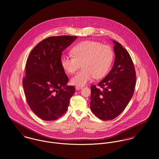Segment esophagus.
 <instances>
[{
    "instance_id": "34e87169",
    "label": "esophagus",
    "mask_w": 159,
    "mask_h": 159,
    "mask_svg": "<svg viewBox=\"0 0 159 159\" xmlns=\"http://www.w3.org/2000/svg\"><path fill=\"white\" fill-rule=\"evenodd\" d=\"M82 88H83V86H76V90H80V89H81Z\"/></svg>"
}]
</instances>
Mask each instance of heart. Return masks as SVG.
<instances>
[{
    "label": "heart",
    "instance_id": "heart-1",
    "mask_svg": "<svg viewBox=\"0 0 159 159\" xmlns=\"http://www.w3.org/2000/svg\"><path fill=\"white\" fill-rule=\"evenodd\" d=\"M72 56L64 55L61 58L62 68L68 73L73 74L80 68L71 79L73 85L83 86L95 78L105 76L111 66L114 51L110 46L100 42L84 41L75 46L71 50Z\"/></svg>",
    "mask_w": 159,
    "mask_h": 159
}]
</instances>
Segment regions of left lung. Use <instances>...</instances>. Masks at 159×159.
Masks as SVG:
<instances>
[{
	"label": "left lung",
	"instance_id": "obj_1",
	"mask_svg": "<svg viewBox=\"0 0 159 159\" xmlns=\"http://www.w3.org/2000/svg\"><path fill=\"white\" fill-rule=\"evenodd\" d=\"M115 61L109 73L97 84L91 86V111L98 118L108 120L117 117L132 98L136 73L128 51L113 40ZM102 90L99 89V88Z\"/></svg>",
	"mask_w": 159,
	"mask_h": 159
}]
</instances>
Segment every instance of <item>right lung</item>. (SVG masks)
<instances>
[{
    "label": "right lung",
    "mask_w": 159,
    "mask_h": 159,
    "mask_svg": "<svg viewBox=\"0 0 159 159\" xmlns=\"http://www.w3.org/2000/svg\"><path fill=\"white\" fill-rule=\"evenodd\" d=\"M76 36L50 37L39 43L30 52L25 65L23 86L27 102L39 117L54 120L68 108L75 92L67 86L68 76L61 64L62 52Z\"/></svg>",
    "instance_id": "obj_1"
}]
</instances>
